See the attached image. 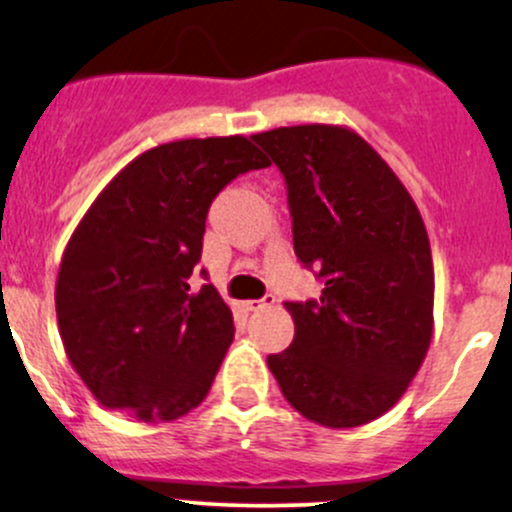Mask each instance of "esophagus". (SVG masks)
I'll return each instance as SVG.
<instances>
[{"label": "esophagus", "mask_w": 512, "mask_h": 512, "mask_svg": "<svg viewBox=\"0 0 512 512\" xmlns=\"http://www.w3.org/2000/svg\"><path fill=\"white\" fill-rule=\"evenodd\" d=\"M274 296L272 294H267L265 299H255V301H247V308H250V311H262V308H269V306H274Z\"/></svg>", "instance_id": "1"}]
</instances>
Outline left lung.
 Returning a JSON list of instances; mask_svg holds the SVG:
<instances>
[{
    "instance_id": "obj_1",
    "label": "left lung",
    "mask_w": 512,
    "mask_h": 512,
    "mask_svg": "<svg viewBox=\"0 0 512 512\" xmlns=\"http://www.w3.org/2000/svg\"><path fill=\"white\" fill-rule=\"evenodd\" d=\"M252 138L286 179L296 257L325 282L320 301L284 303L294 342L267 357L269 372L311 423H372L411 386L435 328L423 216L352 128L303 123Z\"/></svg>"
}]
</instances>
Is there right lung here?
<instances>
[{
	"label": "right lung",
	"mask_w": 512,
	"mask_h": 512,
	"mask_svg": "<svg viewBox=\"0 0 512 512\" xmlns=\"http://www.w3.org/2000/svg\"><path fill=\"white\" fill-rule=\"evenodd\" d=\"M269 160L245 136L145 150L101 189L67 240L55 282L65 355L89 393L143 423L199 406L233 342L216 286L189 294L213 196Z\"/></svg>",
	"instance_id": "right-lung-1"
}]
</instances>
